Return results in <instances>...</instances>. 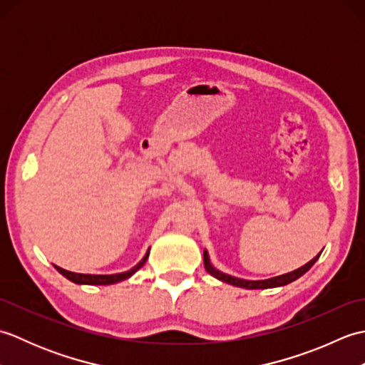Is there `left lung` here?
<instances>
[{
  "mask_svg": "<svg viewBox=\"0 0 365 365\" xmlns=\"http://www.w3.org/2000/svg\"><path fill=\"white\" fill-rule=\"evenodd\" d=\"M322 254V252H320ZM319 255H315V257L307 262L306 265H302L301 268L294 269V271H290V273L287 274H281V276H276V277H271V279H263V281H246V279H240V277H235V276H229L226 273H222V271L216 269L212 263H210V259H208V252L204 251V267L205 269L210 273L213 277L220 279V281L226 282V284H230V285H237V287H243V289H250V290H255V289H273V287H282V285H287L290 284L293 281H297L298 277H301L304 273H307L309 269L312 268L314 263L319 260L320 257Z\"/></svg>",
  "mask_w": 365,
  "mask_h": 365,
  "instance_id": "1",
  "label": "left lung"
}]
</instances>
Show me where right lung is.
Instances as JSON below:
<instances>
[{"label":"right lung","instance_id":"obj_1","mask_svg":"<svg viewBox=\"0 0 365 365\" xmlns=\"http://www.w3.org/2000/svg\"><path fill=\"white\" fill-rule=\"evenodd\" d=\"M149 251L147 250L145 255L143 257V260L138 263V265H135L131 269L128 271H123V273H118V274H81V273H72V271H67L64 268L61 267H56L54 265V268H56L61 274L66 276L68 281H72L75 284H86V285H110V284H115V282H120V281H125V279H128L130 276H133L136 271L141 268L145 260L149 259Z\"/></svg>","mask_w":365,"mask_h":365}]
</instances>
